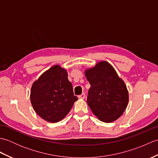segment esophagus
Returning a JSON list of instances; mask_svg holds the SVG:
<instances>
[{
	"label": "esophagus",
	"instance_id": "obj_1",
	"mask_svg": "<svg viewBox=\"0 0 158 158\" xmlns=\"http://www.w3.org/2000/svg\"><path fill=\"white\" fill-rule=\"evenodd\" d=\"M78 97H79V99H84L85 97V95L84 93H83V94H81V95H79Z\"/></svg>",
	"mask_w": 158,
	"mask_h": 158
}]
</instances>
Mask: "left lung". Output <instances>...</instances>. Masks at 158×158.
Returning <instances> with one entry per match:
<instances>
[{
	"label": "left lung",
	"mask_w": 158,
	"mask_h": 158,
	"mask_svg": "<svg viewBox=\"0 0 158 158\" xmlns=\"http://www.w3.org/2000/svg\"><path fill=\"white\" fill-rule=\"evenodd\" d=\"M85 75L91 85L87 102L93 113L106 123L118 119L126 109L129 95L113 67L107 62H100L87 69Z\"/></svg>",
	"instance_id": "1"
}]
</instances>
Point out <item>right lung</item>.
Here are the masks:
<instances>
[{"label":"right lung","mask_w":158,"mask_h":158,"mask_svg":"<svg viewBox=\"0 0 158 158\" xmlns=\"http://www.w3.org/2000/svg\"><path fill=\"white\" fill-rule=\"evenodd\" d=\"M66 70L59 65L43 73L32 85L31 101L36 113L47 122L56 123L66 116L77 100Z\"/></svg>","instance_id":"right-lung-1"}]
</instances>
